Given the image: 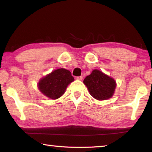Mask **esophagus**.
Masks as SVG:
<instances>
[{"instance_id":"34e87169","label":"esophagus","mask_w":152,"mask_h":152,"mask_svg":"<svg viewBox=\"0 0 152 152\" xmlns=\"http://www.w3.org/2000/svg\"><path fill=\"white\" fill-rule=\"evenodd\" d=\"M82 78H83V77H82V76H77V77H76V79H77V80H82Z\"/></svg>"}]
</instances>
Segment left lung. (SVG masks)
<instances>
[{"label":"left lung","mask_w":152,"mask_h":152,"mask_svg":"<svg viewBox=\"0 0 152 152\" xmlns=\"http://www.w3.org/2000/svg\"><path fill=\"white\" fill-rule=\"evenodd\" d=\"M83 83L91 95L100 101L112 97L116 86L114 79L96 69L93 70L90 75L86 77Z\"/></svg>","instance_id":"left-lung-1"}]
</instances>
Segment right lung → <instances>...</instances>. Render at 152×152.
Here are the masks:
<instances>
[{
    "label": "right lung",
    "instance_id": "right-lung-1",
    "mask_svg": "<svg viewBox=\"0 0 152 152\" xmlns=\"http://www.w3.org/2000/svg\"><path fill=\"white\" fill-rule=\"evenodd\" d=\"M73 81L74 77L69 70L59 69L41 79L38 88L48 97L56 99L64 94L68 85Z\"/></svg>",
    "mask_w": 152,
    "mask_h": 152
}]
</instances>
